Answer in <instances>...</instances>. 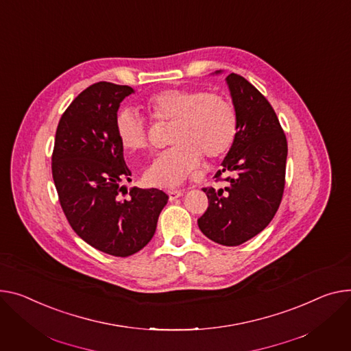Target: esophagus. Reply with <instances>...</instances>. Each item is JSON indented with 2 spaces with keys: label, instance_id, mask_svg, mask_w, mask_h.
<instances>
[{
  "label": "esophagus",
  "instance_id": "obj_1",
  "mask_svg": "<svg viewBox=\"0 0 351 351\" xmlns=\"http://www.w3.org/2000/svg\"><path fill=\"white\" fill-rule=\"evenodd\" d=\"M167 193L169 196V200H175L183 195V191H168Z\"/></svg>",
  "mask_w": 351,
  "mask_h": 351
}]
</instances>
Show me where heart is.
<instances>
[{
  "mask_svg": "<svg viewBox=\"0 0 351 351\" xmlns=\"http://www.w3.org/2000/svg\"><path fill=\"white\" fill-rule=\"evenodd\" d=\"M149 119L173 123L169 143L145 171L144 180L156 188H173L188 178L202 158L217 159L228 152L237 134V114L232 104L216 93L200 88H168L149 96L144 104ZM115 134L130 152L149 148L147 123L132 110L119 112Z\"/></svg>",
  "mask_w": 351,
  "mask_h": 351,
  "instance_id": "obj_1",
  "label": "heart"
}]
</instances>
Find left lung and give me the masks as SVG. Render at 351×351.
<instances>
[{
	"label": "left lung",
	"mask_w": 351,
	"mask_h": 351,
	"mask_svg": "<svg viewBox=\"0 0 351 351\" xmlns=\"http://www.w3.org/2000/svg\"><path fill=\"white\" fill-rule=\"evenodd\" d=\"M227 84L237 114V134L223 169L224 188H203L208 199L197 220L212 241L236 247L261 232L274 219L285 189L288 143L269 101L248 80L230 73ZM227 171L228 178L221 175Z\"/></svg>",
	"instance_id": "left-lung-1"
}]
</instances>
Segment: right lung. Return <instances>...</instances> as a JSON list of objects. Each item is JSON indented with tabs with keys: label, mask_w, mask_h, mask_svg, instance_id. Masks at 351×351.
Segmentation results:
<instances>
[{
	"label": "right lung",
	"mask_w": 351,
	"mask_h": 351,
	"mask_svg": "<svg viewBox=\"0 0 351 351\" xmlns=\"http://www.w3.org/2000/svg\"><path fill=\"white\" fill-rule=\"evenodd\" d=\"M134 90L110 82L88 86L70 103L56 128L52 176L63 213L76 234L114 256L143 250L154 237L168 195L131 188L124 148L115 134L120 103ZM123 193L121 194V192Z\"/></svg>",
	"instance_id": "right-lung-1"
}]
</instances>
